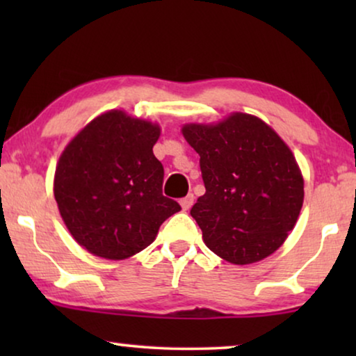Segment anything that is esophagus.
I'll return each instance as SVG.
<instances>
[{"label":"esophagus","mask_w":356,"mask_h":356,"mask_svg":"<svg viewBox=\"0 0 356 356\" xmlns=\"http://www.w3.org/2000/svg\"><path fill=\"white\" fill-rule=\"evenodd\" d=\"M193 202H194L193 194H188L186 197H183L181 201H179V204H181V207H183V211H189V209H191V206H193Z\"/></svg>","instance_id":"1"}]
</instances>
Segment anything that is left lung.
<instances>
[{
    "mask_svg": "<svg viewBox=\"0 0 356 356\" xmlns=\"http://www.w3.org/2000/svg\"><path fill=\"white\" fill-rule=\"evenodd\" d=\"M183 136L201 157L206 193L191 216L209 250L241 266L279 250L305 196L289 145L246 113H233L218 124H186Z\"/></svg>",
    "mask_w": 356,
    "mask_h": 356,
    "instance_id": "left-lung-1",
    "label": "left lung"
}]
</instances>
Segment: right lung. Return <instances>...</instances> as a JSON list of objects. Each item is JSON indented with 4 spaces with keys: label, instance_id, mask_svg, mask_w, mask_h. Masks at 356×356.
I'll list each match as a JSON object with an SVG mask.
<instances>
[{
    "label": "right lung",
    "instance_id": "obj_1",
    "mask_svg": "<svg viewBox=\"0 0 356 356\" xmlns=\"http://www.w3.org/2000/svg\"><path fill=\"white\" fill-rule=\"evenodd\" d=\"M157 124L111 110L92 120L61 154L55 199L67 230L92 254L126 259L155 240L181 206L162 193Z\"/></svg>",
    "mask_w": 356,
    "mask_h": 356
}]
</instances>
